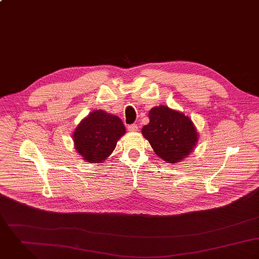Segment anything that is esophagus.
<instances>
[{
	"mask_svg": "<svg viewBox=\"0 0 259 259\" xmlns=\"http://www.w3.org/2000/svg\"><path fill=\"white\" fill-rule=\"evenodd\" d=\"M127 129H128L129 132H135V131L138 130V125L137 124H130V125H128Z\"/></svg>",
	"mask_w": 259,
	"mask_h": 259,
	"instance_id": "esophagus-1",
	"label": "esophagus"
}]
</instances>
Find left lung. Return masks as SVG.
<instances>
[{
    "label": "left lung",
    "mask_w": 259,
    "mask_h": 259,
    "mask_svg": "<svg viewBox=\"0 0 259 259\" xmlns=\"http://www.w3.org/2000/svg\"><path fill=\"white\" fill-rule=\"evenodd\" d=\"M149 119L150 122L142 128V134L164 161L180 162L196 146L197 132L183 113L159 106L151 109Z\"/></svg>",
    "instance_id": "1"
}]
</instances>
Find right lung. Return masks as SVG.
I'll use <instances>...</instances> for the list:
<instances>
[{
	"instance_id": "obj_1",
	"label": "right lung",
	"mask_w": 259,
	"mask_h": 259,
	"mask_svg": "<svg viewBox=\"0 0 259 259\" xmlns=\"http://www.w3.org/2000/svg\"><path fill=\"white\" fill-rule=\"evenodd\" d=\"M125 132V126L119 117L96 110L76 128L73 135L75 148L86 161L99 163L111 154Z\"/></svg>"
}]
</instances>
